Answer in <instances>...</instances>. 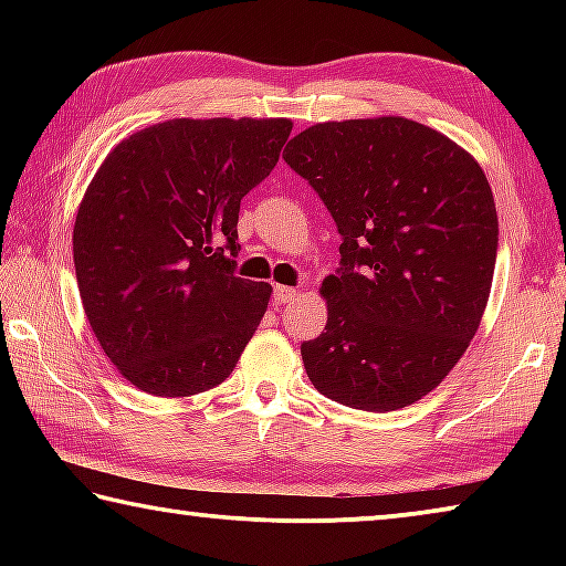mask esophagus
<instances>
[{"label":"esophagus","mask_w":566,"mask_h":566,"mask_svg":"<svg viewBox=\"0 0 566 566\" xmlns=\"http://www.w3.org/2000/svg\"><path fill=\"white\" fill-rule=\"evenodd\" d=\"M296 294H300V290H294V286H274V304L292 302Z\"/></svg>","instance_id":"obj_1"}]
</instances>
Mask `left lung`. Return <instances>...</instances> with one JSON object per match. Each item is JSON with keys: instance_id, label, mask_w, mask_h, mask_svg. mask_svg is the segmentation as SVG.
Here are the masks:
<instances>
[{"instance_id": "8db88e82", "label": "left lung", "mask_w": 566, "mask_h": 566, "mask_svg": "<svg viewBox=\"0 0 566 566\" xmlns=\"http://www.w3.org/2000/svg\"><path fill=\"white\" fill-rule=\"evenodd\" d=\"M284 151L342 234L337 274L322 282L327 327L302 344L306 377L352 409L407 407L482 322L500 242L490 181L452 139L405 117L314 124Z\"/></svg>"}]
</instances>
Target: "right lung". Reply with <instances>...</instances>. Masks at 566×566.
Returning <instances> with one entry per match:
<instances>
[{"label": "right lung", "instance_id": "obj_1", "mask_svg": "<svg viewBox=\"0 0 566 566\" xmlns=\"http://www.w3.org/2000/svg\"><path fill=\"white\" fill-rule=\"evenodd\" d=\"M290 119H169L119 142L74 222L92 332L134 387L189 397L232 375L272 286L237 276L239 202L270 177Z\"/></svg>", "mask_w": 566, "mask_h": 566}]
</instances>
